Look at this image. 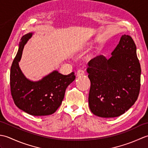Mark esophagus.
I'll use <instances>...</instances> for the list:
<instances>
[{"label":"esophagus","instance_id":"obj_1","mask_svg":"<svg viewBox=\"0 0 148 148\" xmlns=\"http://www.w3.org/2000/svg\"><path fill=\"white\" fill-rule=\"evenodd\" d=\"M84 74H85V72H84V71L83 70V69H79V70H77V76H84Z\"/></svg>","mask_w":148,"mask_h":148}]
</instances>
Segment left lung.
I'll return each mask as SVG.
<instances>
[{
    "label": "left lung",
    "mask_w": 148,
    "mask_h": 148,
    "mask_svg": "<svg viewBox=\"0 0 148 148\" xmlns=\"http://www.w3.org/2000/svg\"><path fill=\"white\" fill-rule=\"evenodd\" d=\"M88 64L91 111L102 118L127 111L137 100L140 86L141 69L132 38L122 36L109 59L99 55Z\"/></svg>",
    "instance_id": "left-lung-1"
}]
</instances>
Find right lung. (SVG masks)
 Here are the masks:
<instances>
[{
    "label": "right lung",
    "mask_w": 148,
    "mask_h": 148,
    "mask_svg": "<svg viewBox=\"0 0 148 148\" xmlns=\"http://www.w3.org/2000/svg\"><path fill=\"white\" fill-rule=\"evenodd\" d=\"M33 33L21 37L16 55L11 67L10 86L14 102L19 109L32 116H46L54 113L60 106L65 90L76 78L74 72L63 75L53 71L38 81L24 76L19 67L24 46Z\"/></svg>",
    "instance_id": "right-lung-1"
}]
</instances>
